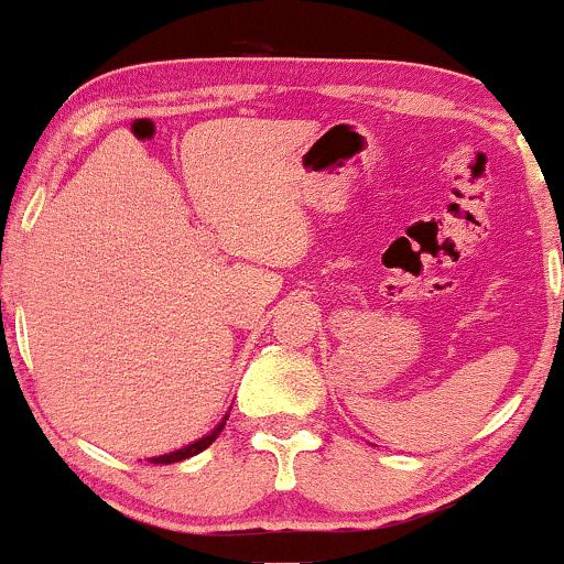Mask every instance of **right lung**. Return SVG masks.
I'll list each match as a JSON object with an SVG mask.
<instances>
[{"label":"right lung","instance_id":"obj_1","mask_svg":"<svg viewBox=\"0 0 564 564\" xmlns=\"http://www.w3.org/2000/svg\"><path fill=\"white\" fill-rule=\"evenodd\" d=\"M224 426H226V421L220 423V426L215 429V432H210L207 436H202V440L194 442V445L181 447V451H175V453L160 455V458H151V464H178V460H186V458H192V455H197V453H202V451H207V447H210L213 442H215V436H218L220 432H224Z\"/></svg>","mask_w":564,"mask_h":564}]
</instances>
